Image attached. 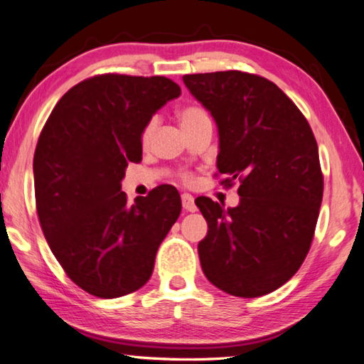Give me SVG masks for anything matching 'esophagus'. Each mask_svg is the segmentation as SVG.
<instances>
[{
  "label": "esophagus",
  "mask_w": 364,
  "mask_h": 364,
  "mask_svg": "<svg viewBox=\"0 0 364 364\" xmlns=\"http://www.w3.org/2000/svg\"><path fill=\"white\" fill-rule=\"evenodd\" d=\"M181 204H183V208L186 212H196L197 210V207H196V204H194V197L191 196V194H181Z\"/></svg>",
  "instance_id": "34e87169"
}]
</instances>
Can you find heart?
I'll return each instance as SVG.
<instances>
[{
  "mask_svg": "<svg viewBox=\"0 0 364 364\" xmlns=\"http://www.w3.org/2000/svg\"><path fill=\"white\" fill-rule=\"evenodd\" d=\"M205 119H208L207 114L199 107H186V109H183V110H180V112H178V120H180V125L183 128V132L188 130L189 127L196 125L197 122L205 120ZM154 130H156V120H151L149 123H147L144 132H143V144L149 143Z\"/></svg>",
  "mask_w": 364,
  "mask_h": 364,
  "instance_id": "b5f03b06",
  "label": "heart"
}]
</instances>
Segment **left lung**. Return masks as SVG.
Returning <instances> with one entry per match:
<instances>
[{"instance_id":"8db88e82","label":"left lung","mask_w":364,"mask_h":364,"mask_svg":"<svg viewBox=\"0 0 364 364\" xmlns=\"http://www.w3.org/2000/svg\"><path fill=\"white\" fill-rule=\"evenodd\" d=\"M183 82L217 123L221 183H241L236 207L196 199L208 225L197 245L204 274L236 297L273 292L297 273L315 234L323 200L316 139L267 78L228 70Z\"/></svg>"}]
</instances>
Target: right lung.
<instances>
[{"mask_svg":"<svg viewBox=\"0 0 364 364\" xmlns=\"http://www.w3.org/2000/svg\"><path fill=\"white\" fill-rule=\"evenodd\" d=\"M180 95L165 77L97 75L60 97L40 134L33 183L41 230L69 278L91 295L117 299L143 287L180 217L170 184L132 204L120 184L128 164L141 160L152 115Z\"/></svg>","mask_w":364,"mask_h":364,"instance_id":"right-lung-1","label":"right lung"}]
</instances>
